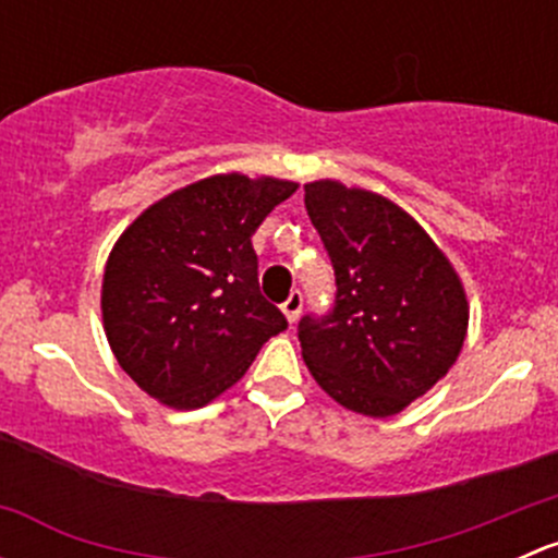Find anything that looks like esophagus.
<instances>
[{
	"label": "esophagus",
	"mask_w": 558,
	"mask_h": 558,
	"mask_svg": "<svg viewBox=\"0 0 558 558\" xmlns=\"http://www.w3.org/2000/svg\"><path fill=\"white\" fill-rule=\"evenodd\" d=\"M302 291H291L289 294V300L283 302V315H286V320H289V324H294L296 318H300V313H302Z\"/></svg>",
	"instance_id": "obj_1"
}]
</instances>
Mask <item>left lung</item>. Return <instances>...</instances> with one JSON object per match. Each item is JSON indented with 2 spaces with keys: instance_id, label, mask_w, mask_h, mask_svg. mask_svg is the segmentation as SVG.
<instances>
[{
  "instance_id": "8db88e82",
  "label": "left lung",
  "mask_w": 558,
  "mask_h": 558,
  "mask_svg": "<svg viewBox=\"0 0 558 558\" xmlns=\"http://www.w3.org/2000/svg\"><path fill=\"white\" fill-rule=\"evenodd\" d=\"M305 207L329 251L337 296L326 318H302V359L345 410L402 413L464 348V283L426 229L375 191L313 180Z\"/></svg>"
}]
</instances>
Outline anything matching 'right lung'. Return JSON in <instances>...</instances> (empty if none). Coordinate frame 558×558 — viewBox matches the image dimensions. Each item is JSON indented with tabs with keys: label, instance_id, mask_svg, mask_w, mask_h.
Returning <instances> with one entry per match:
<instances>
[{
	"label": "right lung",
	"instance_id": "add662e5",
	"mask_svg": "<svg viewBox=\"0 0 558 558\" xmlns=\"http://www.w3.org/2000/svg\"><path fill=\"white\" fill-rule=\"evenodd\" d=\"M296 189L269 174H210L145 207L116 240L102 326L123 373L156 402L205 408L289 326L258 291L251 238Z\"/></svg>",
	"mask_w": 558,
	"mask_h": 558
}]
</instances>
